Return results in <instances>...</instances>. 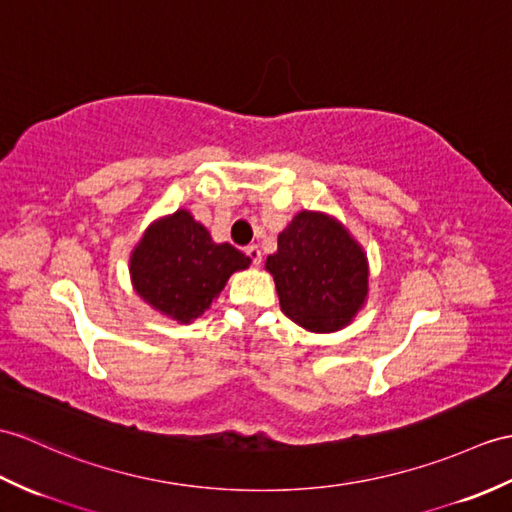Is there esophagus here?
<instances>
[{
    "mask_svg": "<svg viewBox=\"0 0 512 512\" xmlns=\"http://www.w3.org/2000/svg\"><path fill=\"white\" fill-rule=\"evenodd\" d=\"M246 255L248 257H251V261H253V266H259L261 264V248L259 246H248L246 248Z\"/></svg>",
    "mask_w": 512,
    "mask_h": 512,
    "instance_id": "esophagus-1",
    "label": "esophagus"
}]
</instances>
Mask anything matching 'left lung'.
I'll list each match as a JSON object with an SVG mask.
<instances>
[{
	"instance_id": "left-lung-1",
	"label": "left lung",
	"mask_w": 512,
	"mask_h": 512,
	"mask_svg": "<svg viewBox=\"0 0 512 512\" xmlns=\"http://www.w3.org/2000/svg\"><path fill=\"white\" fill-rule=\"evenodd\" d=\"M266 270L281 312L312 334H334L368 299V257L344 224L325 211L303 209L279 233Z\"/></svg>"
}]
</instances>
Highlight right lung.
I'll return each mask as SVG.
<instances>
[{
    "label": "right lung",
    "instance_id": "right-lung-1",
    "mask_svg": "<svg viewBox=\"0 0 512 512\" xmlns=\"http://www.w3.org/2000/svg\"><path fill=\"white\" fill-rule=\"evenodd\" d=\"M248 266L251 257L227 242H213L187 209L150 222L128 259L139 299L181 325L205 314L233 272Z\"/></svg>",
    "mask_w": 512,
    "mask_h": 512
}]
</instances>
